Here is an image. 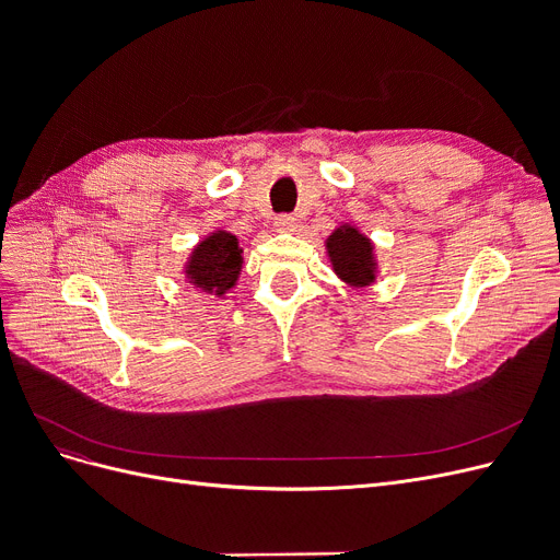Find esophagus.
<instances>
[{"instance_id": "1", "label": "esophagus", "mask_w": 560, "mask_h": 560, "mask_svg": "<svg viewBox=\"0 0 560 560\" xmlns=\"http://www.w3.org/2000/svg\"><path fill=\"white\" fill-rule=\"evenodd\" d=\"M276 229L282 231V233L296 231V217L294 214H280V217H276Z\"/></svg>"}]
</instances>
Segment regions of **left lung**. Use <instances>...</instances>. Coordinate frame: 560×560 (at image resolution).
I'll return each instance as SVG.
<instances>
[{
    "instance_id": "1",
    "label": "left lung",
    "mask_w": 560,
    "mask_h": 560,
    "mask_svg": "<svg viewBox=\"0 0 560 560\" xmlns=\"http://www.w3.org/2000/svg\"><path fill=\"white\" fill-rule=\"evenodd\" d=\"M327 254L334 273L352 287H366L376 280L374 243L354 226H338L327 238Z\"/></svg>"
}]
</instances>
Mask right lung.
Listing matches in <instances>:
<instances>
[{
    "instance_id": "obj_1",
    "label": "right lung",
    "mask_w": 560,
    "mask_h": 560,
    "mask_svg": "<svg viewBox=\"0 0 560 560\" xmlns=\"http://www.w3.org/2000/svg\"><path fill=\"white\" fill-rule=\"evenodd\" d=\"M241 268L243 249L238 247V238L229 231H214L194 247L184 266V276L198 290L224 296L238 282Z\"/></svg>"
}]
</instances>
